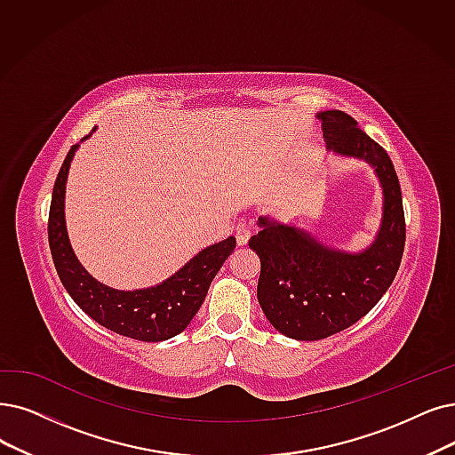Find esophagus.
Listing matches in <instances>:
<instances>
[{
  "mask_svg": "<svg viewBox=\"0 0 455 455\" xmlns=\"http://www.w3.org/2000/svg\"><path fill=\"white\" fill-rule=\"evenodd\" d=\"M235 239H237L239 246L248 244V241H250V229L246 226H239L237 233H235Z\"/></svg>",
  "mask_w": 455,
  "mask_h": 455,
  "instance_id": "34e87169",
  "label": "esophagus"
}]
</instances>
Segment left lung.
Here are the masks:
<instances>
[{
	"mask_svg": "<svg viewBox=\"0 0 455 455\" xmlns=\"http://www.w3.org/2000/svg\"><path fill=\"white\" fill-rule=\"evenodd\" d=\"M331 153L370 164L383 188V218L373 243L347 251L319 243L312 233L259 216L250 248L261 261L258 300L278 332L314 341L364 317L392 285L405 248L402 188L387 151L339 110L319 112Z\"/></svg>",
	"mask_w": 455,
	"mask_h": 455,
	"instance_id": "1",
	"label": "left lung"
}]
</instances>
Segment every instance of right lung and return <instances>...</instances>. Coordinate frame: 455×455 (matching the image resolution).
<instances>
[{
  "instance_id": "obj_1",
  "label": "right lung",
  "mask_w": 455,
  "mask_h": 455,
  "mask_svg": "<svg viewBox=\"0 0 455 455\" xmlns=\"http://www.w3.org/2000/svg\"><path fill=\"white\" fill-rule=\"evenodd\" d=\"M78 148L80 143L72 145L58 173L48 218L52 259L67 293L91 319L121 336L140 341H164L180 334L202 307L216 272L235 250V237L197 251L175 275L156 285L119 291L100 283L78 261L65 224L67 177Z\"/></svg>"
}]
</instances>
